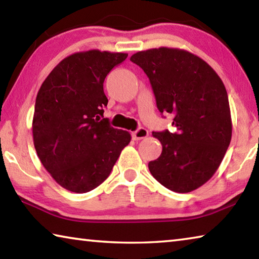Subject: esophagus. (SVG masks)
<instances>
[{
  "instance_id": "esophagus-1",
  "label": "esophagus",
  "mask_w": 259,
  "mask_h": 259,
  "mask_svg": "<svg viewBox=\"0 0 259 259\" xmlns=\"http://www.w3.org/2000/svg\"><path fill=\"white\" fill-rule=\"evenodd\" d=\"M148 136V130L145 128H138L136 131L133 133V138L135 140H139V139H144Z\"/></svg>"
}]
</instances>
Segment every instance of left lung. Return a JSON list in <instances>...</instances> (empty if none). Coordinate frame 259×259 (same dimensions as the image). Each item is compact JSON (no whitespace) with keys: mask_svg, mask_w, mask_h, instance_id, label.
Wrapping results in <instances>:
<instances>
[{"mask_svg":"<svg viewBox=\"0 0 259 259\" xmlns=\"http://www.w3.org/2000/svg\"><path fill=\"white\" fill-rule=\"evenodd\" d=\"M130 60L150 78L156 106L174 114L169 130L153 136L162 153L148 163L157 182L177 193L202 186L222 163L232 138V120L225 85L200 57L172 48L139 51Z\"/></svg>","mask_w":259,"mask_h":259,"instance_id":"obj_1","label":"left lung"}]
</instances>
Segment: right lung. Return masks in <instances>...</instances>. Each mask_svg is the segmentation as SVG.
Wrapping results in <instances>:
<instances>
[{"mask_svg": "<svg viewBox=\"0 0 259 259\" xmlns=\"http://www.w3.org/2000/svg\"><path fill=\"white\" fill-rule=\"evenodd\" d=\"M122 52L89 50L63 59L42 83L35 102L37 156L61 187L87 193L99 186L131 136L104 117V81L124 61Z\"/></svg>", "mask_w": 259, "mask_h": 259, "instance_id": "1", "label": "right lung"}]
</instances>
